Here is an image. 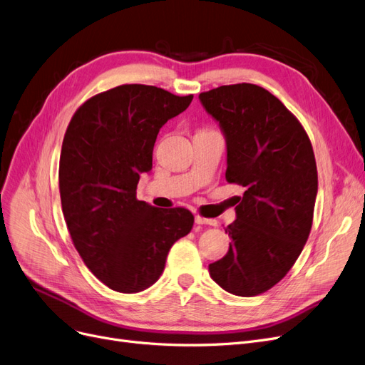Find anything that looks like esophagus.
Wrapping results in <instances>:
<instances>
[{"label":"esophagus","mask_w":365,"mask_h":365,"mask_svg":"<svg viewBox=\"0 0 365 365\" xmlns=\"http://www.w3.org/2000/svg\"><path fill=\"white\" fill-rule=\"evenodd\" d=\"M195 223L196 225H208V226H217V222L212 218H203L200 215H195Z\"/></svg>","instance_id":"obj_1"}]
</instances>
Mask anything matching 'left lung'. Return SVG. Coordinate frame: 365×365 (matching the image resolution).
I'll list each match as a JSON object with an SVG mask.
<instances>
[{
    "instance_id": "obj_1",
    "label": "left lung",
    "mask_w": 365,
    "mask_h": 365,
    "mask_svg": "<svg viewBox=\"0 0 365 365\" xmlns=\"http://www.w3.org/2000/svg\"><path fill=\"white\" fill-rule=\"evenodd\" d=\"M199 100L226 139V180L245 187L226 227V256L208 267L226 292L255 297L294 267L310 235L317 169L310 139L282 101L253 83L223 85Z\"/></svg>"
}]
</instances>
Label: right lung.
<instances>
[{"label": "right lung", "instance_id": "add662e5", "mask_svg": "<svg viewBox=\"0 0 365 365\" xmlns=\"http://www.w3.org/2000/svg\"><path fill=\"white\" fill-rule=\"evenodd\" d=\"M192 100L151 85H121L85 101L67 127L60 157L67 229L85 265L116 292L153 286L173 242L193 227L188 210L136 199L160 128Z\"/></svg>", "mask_w": 365, "mask_h": 365}]
</instances>
